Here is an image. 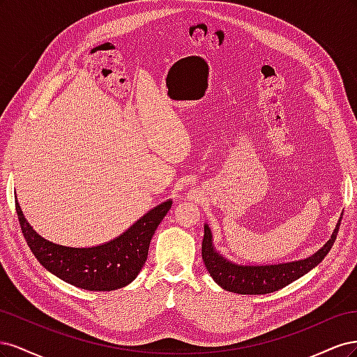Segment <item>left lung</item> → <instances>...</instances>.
Returning a JSON list of instances; mask_svg holds the SVG:
<instances>
[{"instance_id": "1", "label": "left lung", "mask_w": 357, "mask_h": 357, "mask_svg": "<svg viewBox=\"0 0 357 357\" xmlns=\"http://www.w3.org/2000/svg\"><path fill=\"white\" fill-rule=\"evenodd\" d=\"M341 219L337 223L331 240L317 253L302 261L278 265H238L215 252L213 235L208 225L204 226L202 261L213 280L225 290L240 295H265L283 289L299 277L311 271L329 253L340 229Z\"/></svg>"}]
</instances>
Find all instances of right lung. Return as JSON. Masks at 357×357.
Returning <instances> with one entry per match:
<instances>
[{
  "mask_svg": "<svg viewBox=\"0 0 357 357\" xmlns=\"http://www.w3.org/2000/svg\"><path fill=\"white\" fill-rule=\"evenodd\" d=\"M165 201L146 213L117 238L95 247H66L40 236L16 201L20 229L32 255L49 273L75 287L95 291H110L128 286L146 264L150 240L171 208Z\"/></svg>",
  "mask_w": 357,
  "mask_h": 357,
  "instance_id": "1",
  "label": "right lung"
}]
</instances>
